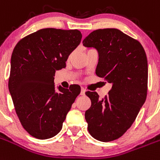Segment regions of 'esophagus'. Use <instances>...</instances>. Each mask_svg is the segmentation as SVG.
Listing matches in <instances>:
<instances>
[{
	"label": "esophagus",
	"mask_w": 160,
	"mask_h": 160,
	"mask_svg": "<svg viewBox=\"0 0 160 160\" xmlns=\"http://www.w3.org/2000/svg\"><path fill=\"white\" fill-rule=\"evenodd\" d=\"M85 92H86L85 88H81V92H80V95H81V96H84V94H85Z\"/></svg>",
	"instance_id": "esophagus-1"
}]
</instances>
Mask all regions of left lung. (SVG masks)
I'll return each mask as SVG.
<instances>
[{"label":"left lung","instance_id":"obj_1","mask_svg":"<svg viewBox=\"0 0 160 160\" xmlns=\"http://www.w3.org/2000/svg\"><path fill=\"white\" fill-rule=\"evenodd\" d=\"M83 45L97 49L96 74L112 85L102 99L96 92H85L92 103L85 112L88 132L99 141H113L131 126L147 98L146 52L139 42L113 28L94 30Z\"/></svg>","mask_w":160,"mask_h":160}]
</instances>
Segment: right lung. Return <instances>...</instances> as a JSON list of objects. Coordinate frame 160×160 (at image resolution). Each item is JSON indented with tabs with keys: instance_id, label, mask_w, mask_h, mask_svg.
Returning a JSON list of instances; mask_svg holds the SVG:
<instances>
[{
	"instance_id": "add662e5",
	"label": "right lung",
	"mask_w": 160,
	"mask_h": 160,
	"mask_svg": "<svg viewBox=\"0 0 160 160\" xmlns=\"http://www.w3.org/2000/svg\"><path fill=\"white\" fill-rule=\"evenodd\" d=\"M78 30L42 29L22 38L11 56L9 90L23 128L38 139L61 130L66 116L80 94L72 84L55 89V71L66 68L69 55L78 47Z\"/></svg>"
}]
</instances>
